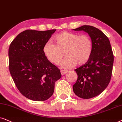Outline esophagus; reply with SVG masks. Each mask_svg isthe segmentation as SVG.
I'll list each match as a JSON object with an SVG mask.
<instances>
[{"label":"esophagus","instance_id":"obj_1","mask_svg":"<svg viewBox=\"0 0 122 122\" xmlns=\"http://www.w3.org/2000/svg\"><path fill=\"white\" fill-rule=\"evenodd\" d=\"M67 72V71H66V70H61V75H64L66 74V73Z\"/></svg>","mask_w":122,"mask_h":122}]
</instances>
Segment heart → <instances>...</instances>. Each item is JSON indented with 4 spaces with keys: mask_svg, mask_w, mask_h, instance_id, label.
I'll list each match as a JSON object with an SVG mask.
<instances>
[{
    "mask_svg": "<svg viewBox=\"0 0 122 122\" xmlns=\"http://www.w3.org/2000/svg\"><path fill=\"white\" fill-rule=\"evenodd\" d=\"M56 45L47 42L43 47V52L50 62L55 65L61 63L65 55L66 58L62 67L69 69L85 65L92 56L93 44L92 38L87 35L63 32L55 37Z\"/></svg>",
    "mask_w": 122,
    "mask_h": 122,
    "instance_id": "1",
    "label": "heart"
}]
</instances>
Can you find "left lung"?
Listing matches in <instances>:
<instances>
[{"mask_svg": "<svg viewBox=\"0 0 122 122\" xmlns=\"http://www.w3.org/2000/svg\"><path fill=\"white\" fill-rule=\"evenodd\" d=\"M73 30L86 32L93 44L88 62L75 70L77 79L73 91L81 98H92L101 94L110 81L114 62L111 45L104 33L92 26L82 25Z\"/></svg>", "mask_w": 122, "mask_h": 122, "instance_id": "left-lung-1", "label": "left lung"}]
</instances>
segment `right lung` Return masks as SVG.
Wrapping results in <instances>:
<instances>
[{
    "label": "right lung",
    "mask_w": 122,
    "mask_h": 122,
    "mask_svg": "<svg viewBox=\"0 0 122 122\" xmlns=\"http://www.w3.org/2000/svg\"><path fill=\"white\" fill-rule=\"evenodd\" d=\"M56 30H25L9 46L10 75L20 93L30 100H47L54 92L55 82L61 77L60 70L43 52L45 45Z\"/></svg>",
    "instance_id": "right-lung-1"
}]
</instances>
